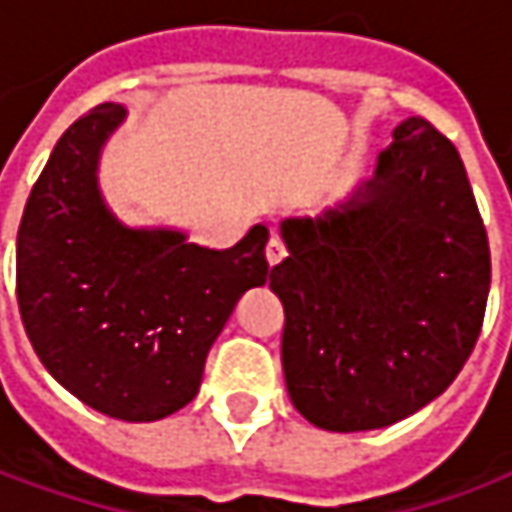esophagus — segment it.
<instances>
[{
    "label": "esophagus",
    "mask_w": 512,
    "mask_h": 512,
    "mask_svg": "<svg viewBox=\"0 0 512 512\" xmlns=\"http://www.w3.org/2000/svg\"><path fill=\"white\" fill-rule=\"evenodd\" d=\"M265 256H268V265H279V262L285 259V244H282V238L271 236L268 247H265Z\"/></svg>",
    "instance_id": "1"
}]
</instances>
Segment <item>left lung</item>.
Here are the masks:
<instances>
[{"label": "left lung", "mask_w": 512, "mask_h": 512, "mask_svg": "<svg viewBox=\"0 0 512 512\" xmlns=\"http://www.w3.org/2000/svg\"><path fill=\"white\" fill-rule=\"evenodd\" d=\"M282 373L326 431H373L437 399L481 335L490 244L457 148L405 119L344 201L282 218Z\"/></svg>", "instance_id": "left-lung-1"}]
</instances>
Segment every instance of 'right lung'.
I'll return each mask as SVG.
<instances>
[{
	"mask_svg": "<svg viewBox=\"0 0 512 512\" xmlns=\"http://www.w3.org/2000/svg\"><path fill=\"white\" fill-rule=\"evenodd\" d=\"M125 119L122 104H98L57 139L19 221L17 300L31 347L72 396L154 422L198 396L241 294L268 282V227L209 250L174 227L125 224L98 186Z\"/></svg>",
	"mask_w": 512,
	"mask_h": 512,
	"instance_id": "add662e5",
	"label": "right lung"
}]
</instances>
